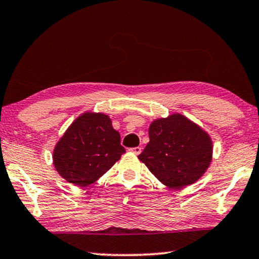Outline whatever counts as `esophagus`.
<instances>
[{"mask_svg": "<svg viewBox=\"0 0 259 259\" xmlns=\"http://www.w3.org/2000/svg\"><path fill=\"white\" fill-rule=\"evenodd\" d=\"M131 152L134 153V154H136V155H138V154H140V153H142V147L140 146H137V147H134V148H131L130 150Z\"/></svg>", "mask_w": 259, "mask_h": 259, "instance_id": "34e87169", "label": "esophagus"}]
</instances>
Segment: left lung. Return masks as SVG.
<instances>
[{
  "label": "left lung",
  "instance_id": "left-lung-1",
  "mask_svg": "<svg viewBox=\"0 0 259 259\" xmlns=\"http://www.w3.org/2000/svg\"><path fill=\"white\" fill-rule=\"evenodd\" d=\"M148 136L150 142L138 159L165 186L191 185L211 162L212 143L209 135L181 114L153 121Z\"/></svg>",
  "mask_w": 259,
  "mask_h": 259
}]
</instances>
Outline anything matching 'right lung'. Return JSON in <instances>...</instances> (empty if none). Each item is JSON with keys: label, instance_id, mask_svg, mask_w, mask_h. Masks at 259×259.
Returning a JSON list of instances; mask_svg holds the SVG:
<instances>
[{"label": "right lung", "instance_id": "obj_1", "mask_svg": "<svg viewBox=\"0 0 259 259\" xmlns=\"http://www.w3.org/2000/svg\"><path fill=\"white\" fill-rule=\"evenodd\" d=\"M125 153L120 134L102 113L87 112L69 125L54 150L57 171L68 183L84 187L108 171Z\"/></svg>", "mask_w": 259, "mask_h": 259}]
</instances>
